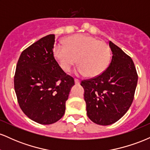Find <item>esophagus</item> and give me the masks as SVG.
Segmentation results:
<instances>
[{"label":"esophagus","instance_id":"1","mask_svg":"<svg viewBox=\"0 0 150 150\" xmlns=\"http://www.w3.org/2000/svg\"><path fill=\"white\" fill-rule=\"evenodd\" d=\"M75 85H80V80H77V79H75Z\"/></svg>","mask_w":150,"mask_h":150}]
</instances>
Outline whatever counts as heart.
<instances>
[{
	"label": "heart",
	"instance_id": "obj_1",
	"mask_svg": "<svg viewBox=\"0 0 150 150\" xmlns=\"http://www.w3.org/2000/svg\"><path fill=\"white\" fill-rule=\"evenodd\" d=\"M65 44H57L53 49L54 57L63 71H69L77 61V75L97 77L108 68L111 51L105 42L87 34H77L67 38Z\"/></svg>",
	"mask_w": 150,
	"mask_h": 150
}]
</instances>
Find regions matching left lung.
<instances>
[{
	"mask_svg": "<svg viewBox=\"0 0 150 150\" xmlns=\"http://www.w3.org/2000/svg\"><path fill=\"white\" fill-rule=\"evenodd\" d=\"M111 63L99 76L84 80V98L89 118L101 125L113 124L131 106L137 87V74L130 56L111 41Z\"/></svg>",
	"mask_w": 150,
	"mask_h": 150,
	"instance_id": "8db88e82",
	"label": "left lung"
}]
</instances>
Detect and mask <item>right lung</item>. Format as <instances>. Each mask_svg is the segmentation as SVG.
<instances>
[{"mask_svg": "<svg viewBox=\"0 0 150 150\" xmlns=\"http://www.w3.org/2000/svg\"><path fill=\"white\" fill-rule=\"evenodd\" d=\"M55 35L49 34L22 51L17 63L15 91L20 108L31 120L43 125L63 117L74 79L53 56Z\"/></svg>", "mask_w": 150, "mask_h": 150, "instance_id": "right-lung-1", "label": "right lung"}]
</instances>
